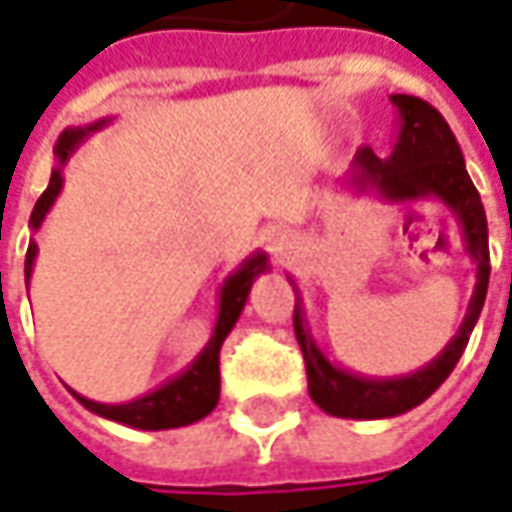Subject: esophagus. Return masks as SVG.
<instances>
[{
  "mask_svg": "<svg viewBox=\"0 0 512 512\" xmlns=\"http://www.w3.org/2000/svg\"><path fill=\"white\" fill-rule=\"evenodd\" d=\"M285 247H287L285 233H273V236H270V250H273V253H282Z\"/></svg>",
  "mask_w": 512,
  "mask_h": 512,
  "instance_id": "obj_1",
  "label": "esophagus"
}]
</instances>
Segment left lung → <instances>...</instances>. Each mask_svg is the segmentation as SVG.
Returning a JSON list of instances; mask_svg holds the SVG:
<instances>
[{
    "instance_id": "1",
    "label": "left lung",
    "mask_w": 512,
    "mask_h": 512,
    "mask_svg": "<svg viewBox=\"0 0 512 512\" xmlns=\"http://www.w3.org/2000/svg\"><path fill=\"white\" fill-rule=\"evenodd\" d=\"M390 102L399 108V122H402L396 148L387 159H379L370 148L359 150L353 159V168L347 173V182L359 190L373 187L390 202H413V199H427V196L442 199L459 219L464 250L476 262V290L467 305L459 333L450 339L442 353L422 370L410 376H396V379L356 376L327 362V356L307 330L302 299H296L293 327H296V339L305 356L310 399L325 413L339 416V419H387V416H399V413L413 410L416 404H422L462 359L473 325L482 313L487 282H490L487 216H484L479 190L467 176L462 148L453 130L444 122L442 113L419 96L393 93Z\"/></svg>"
}]
</instances>
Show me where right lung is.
I'll return each mask as SVG.
<instances>
[{
    "label": "right lung",
    "mask_w": 512,
    "mask_h": 512,
    "mask_svg": "<svg viewBox=\"0 0 512 512\" xmlns=\"http://www.w3.org/2000/svg\"><path fill=\"white\" fill-rule=\"evenodd\" d=\"M105 122H96L90 128H68L59 142H56V168L50 173L48 190L39 196V202L30 213V227L39 230V225L45 222L48 210L56 202L59 190H62V168L68 165V159L73 156V150L79 148L85 139H88L93 130H99ZM36 242L28 245V256H25V276L30 282V273H33V259H36ZM267 270V256L265 253H253L250 259L242 262V267L227 276V282L222 285V299H219V319L213 327V336L205 344V350L196 356V362L187 367L182 376L170 379L168 384H162L159 390H153L148 396L136 399L128 404H102L90 402L85 396L73 393L79 402L88 407L90 413L110 419V422L128 424V427H139V430H170V427H185V424L199 422L205 419L207 413L219 404V350L222 342L227 339V333L233 330L242 307L247 302V293L250 285L259 273Z\"/></svg>",
    "instance_id": "right-lung-1"
}]
</instances>
